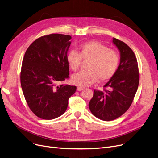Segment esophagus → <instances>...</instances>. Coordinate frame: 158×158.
<instances>
[{
    "mask_svg": "<svg viewBox=\"0 0 158 158\" xmlns=\"http://www.w3.org/2000/svg\"><path fill=\"white\" fill-rule=\"evenodd\" d=\"M84 89H85V88H84V87H82V86H78V87L77 88V90L78 91L83 90H84Z\"/></svg>",
    "mask_w": 158,
    "mask_h": 158,
    "instance_id": "34e87169",
    "label": "esophagus"
}]
</instances>
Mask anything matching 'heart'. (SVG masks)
Returning <instances> with one entry per match:
<instances>
[{
    "instance_id": "heart-1",
    "label": "heart",
    "mask_w": 158,
    "mask_h": 158,
    "mask_svg": "<svg viewBox=\"0 0 158 158\" xmlns=\"http://www.w3.org/2000/svg\"><path fill=\"white\" fill-rule=\"evenodd\" d=\"M82 59L89 60L86 70L74 74L72 82L78 86H86L98 80L104 82L113 77L118 69L120 58L118 53L97 41H89L80 45L79 53L75 50L68 52L66 60L70 69L76 72Z\"/></svg>"
}]
</instances>
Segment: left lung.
<instances>
[{"instance_id":"left-lung-1","label":"left lung","mask_w":158,"mask_h":158,"mask_svg":"<svg viewBox=\"0 0 158 158\" xmlns=\"http://www.w3.org/2000/svg\"><path fill=\"white\" fill-rule=\"evenodd\" d=\"M113 43L120 53V62L115 73L104 87V92L94 90L89 109L103 121L114 120L129 108L138 89V63L133 50L123 41L113 38Z\"/></svg>"}]
</instances>
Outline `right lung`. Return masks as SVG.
Returning a JSON list of instances; mask_svg holds the SVG:
<instances>
[{"mask_svg": "<svg viewBox=\"0 0 158 158\" xmlns=\"http://www.w3.org/2000/svg\"><path fill=\"white\" fill-rule=\"evenodd\" d=\"M72 37L50 34L35 40L24 55L20 81L29 108L39 118L53 119L67 110L75 86L58 83L69 77L66 60Z\"/></svg>", "mask_w": 158, "mask_h": 158, "instance_id": "right-lung-1", "label": "right lung"}]
</instances>
